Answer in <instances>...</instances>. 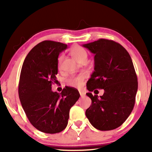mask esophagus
<instances>
[{
	"label": "esophagus",
	"mask_w": 152,
	"mask_h": 152,
	"mask_svg": "<svg viewBox=\"0 0 152 152\" xmlns=\"http://www.w3.org/2000/svg\"><path fill=\"white\" fill-rule=\"evenodd\" d=\"M80 95H81V97H83V96H84V93L83 92V91H80Z\"/></svg>",
	"instance_id": "obj_1"
}]
</instances>
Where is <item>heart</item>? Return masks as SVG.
<instances>
[{
	"label": "heart",
	"instance_id": "1",
	"mask_svg": "<svg viewBox=\"0 0 152 152\" xmlns=\"http://www.w3.org/2000/svg\"><path fill=\"white\" fill-rule=\"evenodd\" d=\"M70 55L72 57V58L77 61V62H81L82 60H86L87 59V53L85 50V49L80 46H75L72 48L70 50ZM62 61V57H60L58 58V68L59 69L61 68V64ZM86 75L84 73H80L77 75V76L72 77L68 79L67 82L70 86L77 87V88H81L83 86V82Z\"/></svg>",
	"mask_w": 152,
	"mask_h": 152
}]
</instances>
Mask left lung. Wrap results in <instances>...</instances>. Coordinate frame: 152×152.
<instances>
[{
  "label": "left lung",
  "mask_w": 152,
  "mask_h": 152,
  "mask_svg": "<svg viewBox=\"0 0 152 152\" xmlns=\"http://www.w3.org/2000/svg\"><path fill=\"white\" fill-rule=\"evenodd\" d=\"M83 46L95 54V70L86 84L92 103L86 115L97 129H115L125 122L135 104L138 78L132 58L122 45L109 39ZM95 89L105 90L102 96L92 95Z\"/></svg>",
  "instance_id": "obj_1"
}]
</instances>
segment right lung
Masks as SVG:
<instances>
[{
    "label": "right lung",
    "instance_id": "1",
    "mask_svg": "<svg viewBox=\"0 0 152 152\" xmlns=\"http://www.w3.org/2000/svg\"><path fill=\"white\" fill-rule=\"evenodd\" d=\"M67 45L43 41L33 48L23 64L18 96L30 123L46 134H57L68 124L70 108L78 100L77 89L66 87L61 93L53 92L57 82L58 57Z\"/></svg>",
    "mask_w": 152,
    "mask_h": 152
}]
</instances>
